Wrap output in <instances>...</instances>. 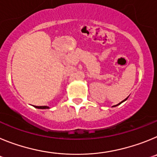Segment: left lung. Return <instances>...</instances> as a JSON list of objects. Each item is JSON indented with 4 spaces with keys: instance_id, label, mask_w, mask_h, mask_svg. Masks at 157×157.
Listing matches in <instances>:
<instances>
[{
    "instance_id": "obj_1",
    "label": "left lung",
    "mask_w": 157,
    "mask_h": 157,
    "mask_svg": "<svg viewBox=\"0 0 157 157\" xmlns=\"http://www.w3.org/2000/svg\"><path fill=\"white\" fill-rule=\"evenodd\" d=\"M128 98H125V99H124V100H123V101H121V102H120V103H118V104H117V105H113V107H115V106H117V105H121V103H122V102H124V101H126V100L128 99Z\"/></svg>"
}]
</instances>
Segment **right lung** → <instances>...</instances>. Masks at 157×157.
I'll use <instances>...</instances> for the list:
<instances>
[{
	"mask_svg": "<svg viewBox=\"0 0 157 157\" xmlns=\"http://www.w3.org/2000/svg\"><path fill=\"white\" fill-rule=\"evenodd\" d=\"M35 108L41 109H49V107L46 106V105H44V106H35Z\"/></svg>",
	"mask_w": 157,
	"mask_h": 157,
	"instance_id": "obj_1",
	"label": "right lung"
}]
</instances>
